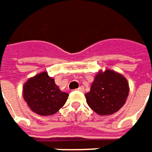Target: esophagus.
I'll return each instance as SVG.
<instances>
[{
	"instance_id": "obj_1",
	"label": "esophagus",
	"mask_w": 152,
	"mask_h": 152,
	"mask_svg": "<svg viewBox=\"0 0 152 152\" xmlns=\"http://www.w3.org/2000/svg\"><path fill=\"white\" fill-rule=\"evenodd\" d=\"M79 91H84V86H79V88L77 89Z\"/></svg>"
}]
</instances>
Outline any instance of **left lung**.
Listing matches in <instances>:
<instances>
[{
    "label": "left lung",
    "instance_id": "obj_1",
    "mask_svg": "<svg viewBox=\"0 0 152 152\" xmlns=\"http://www.w3.org/2000/svg\"><path fill=\"white\" fill-rule=\"evenodd\" d=\"M129 83L120 73L107 69L95 77L90 92L85 94L89 107L97 114L104 116L115 113L126 102Z\"/></svg>",
    "mask_w": 152,
    "mask_h": 152
}]
</instances>
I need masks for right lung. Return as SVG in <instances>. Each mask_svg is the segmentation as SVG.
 Here are the masks:
<instances>
[{"instance_id": "add662e5", "label": "right lung", "mask_w": 152, "mask_h": 152, "mask_svg": "<svg viewBox=\"0 0 152 152\" xmlns=\"http://www.w3.org/2000/svg\"><path fill=\"white\" fill-rule=\"evenodd\" d=\"M23 96L34 113L50 116L59 111L67 100L68 94L61 92L46 72L28 79L23 87Z\"/></svg>"}]
</instances>
